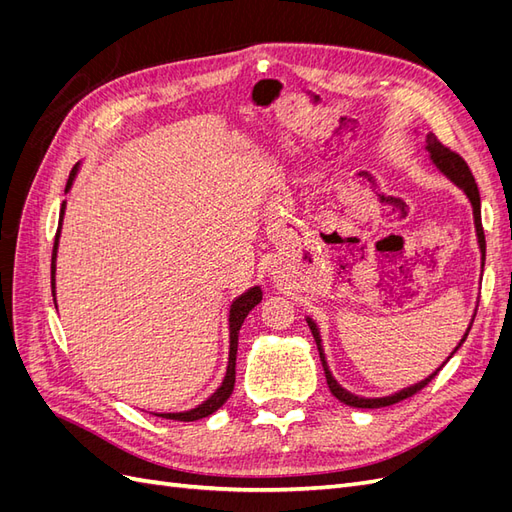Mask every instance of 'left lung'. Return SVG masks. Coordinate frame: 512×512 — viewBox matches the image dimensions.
Returning a JSON list of instances; mask_svg holds the SVG:
<instances>
[{"mask_svg":"<svg viewBox=\"0 0 512 512\" xmlns=\"http://www.w3.org/2000/svg\"><path fill=\"white\" fill-rule=\"evenodd\" d=\"M425 149L429 151L431 164L436 166L448 181L455 183L457 188L468 196L470 205H472V213H474V228H476V239H478V250H480V269H485V232H483V224H480V194H478L476 181H474V177H472V173H470V168H468L466 162H463L461 156H457V153L451 151V149H446L433 134H427ZM474 316H476V309H474V314H472V320H470V324H468L466 333H463V337L459 339V344L455 346V350L446 356V361H444L440 367L433 369L427 378L418 380V382H414V384H410V386H404V389H399V391H395V393L382 395V397H363V395H354V393H350L348 389H344V386L339 384V382L333 378V374H331L329 363H327V356H324V348H322V339H320L318 324L314 322V318H309V316H307L305 320H307V327L312 329V335H314V339H316V346H318V352H320V361H322V367H324V376H327L329 391H331L339 401H342V404L352 406V408H384V406H393V404H397V401L414 395L416 391H421L423 386H425L433 376L438 374V371L448 363V359H451V356L459 350V346H461L463 342H466V337H468L470 327H472V322H474Z\"/></svg>","mask_w":512,"mask_h":512,"instance_id":"8db88e82","label":"left lung"}]
</instances>
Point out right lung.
<instances>
[{
  "instance_id": "1",
  "label": "right lung",
  "mask_w": 512,
  "mask_h": 512,
  "mask_svg": "<svg viewBox=\"0 0 512 512\" xmlns=\"http://www.w3.org/2000/svg\"><path fill=\"white\" fill-rule=\"evenodd\" d=\"M76 173H79V164L72 168L68 185H66V192H70L72 183L76 179ZM64 215H66V200L61 203V211H59V226H57V235H55V245H53V260H51V286H53V301L57 307V299H55V271H57V247H59V235H61V222H64ZM262 301V288L260 286H252L247 288L243 294L230 303L228 309V365H226V374L222 384L215 389L203 404H198L192 410H183V412H153L156 416L162 418H170V421H198V418H205L209 414H213L218 408H222L224 401L230 397L232 389H235V361H237V344H239V329L243 320L247 318V314L252 312V309Z\"/></svg>"
}]
</instances>
